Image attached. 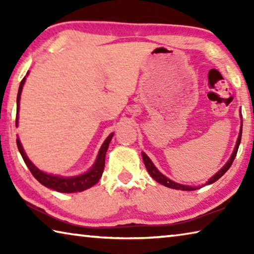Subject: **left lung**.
<instances>
[{
  "mask_svg": "<svg viewBox=\"0 0 254 254\" xmlns=\"http://www.w3.org/2000/svg\"><path fill=\"white\" fill-rule=\"evenodd\" d=\"M240 118L242 119V114H240ZM241 136H242V123H241V127H240V133H239V136H238V140H236V144L234 147L233 152L231 154V158L227 160V162L225 163L224 166L222 167L220 169V171H217L216 174H215L212 178L208 179V182L206 183L207 185H210L216 182V180L220 179L223 175H224L227 170L230 169V167L232 163H233L234 159L236 157V153H238V149H239V145L241 142ZM142 154V159H143V162H144V166L145 168H147L149 175L151 176V177L156 180L157 183L163 185V186L168 187V188H173V189H179V190H187V191H190V190H196V189L200 188V186H187V185H182V184H178V183H175L173 180L169 179L168 177H166L165 175H162L160 171H159L156 166L153 165V162L151 161V159H150L147 154L144 152L141 153Z\"/></svg>",
  "mask_w": 254,
  "mask_h": 254,
  "instance_id": "8db88e82",
  "label": "left lung"
}]
</instances>
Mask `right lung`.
Listing matches in <instances>:
<instances>
[{"instance_id":"right-lung-1","label":"right lung","mask_w":254,"mask_h":254,"mask_svg":"<svg viewBox=\"0 0 254 254\" xmlns=\"http://www.w3.org/2000/svg\"><path fill=\"white\" fill-rule=\"evenodd\" d=\"M28 75L29 72H27V76ZM27 76H24V78L21 80L20 86H19L18 96H16V120H15L16 127H18V123H19L21 93H22V88L25 83V79H27ZM113 135L114 133H111V134L106 137L104 143L102 144L100 151H98L95 162H94V165L89 168V170L78 176H71V177H63V176H59V175H51V174L44 173V171L40 170L39 168H37V167L31 162V160L28 158L27 153L24 152L22 144L20 142L19 137L16 139V144H18V149L21 153V156L23 158L25 165H27L29 170L31 171L33 177L36 178L41 185H44V186L48 187L50 189H54V190L59 191V192H78V191H83V190H86V189L91 188L102 177L103 170H104V166H105V154H106L107 149H109V144Z\"/></svg>"}]
</instances>
